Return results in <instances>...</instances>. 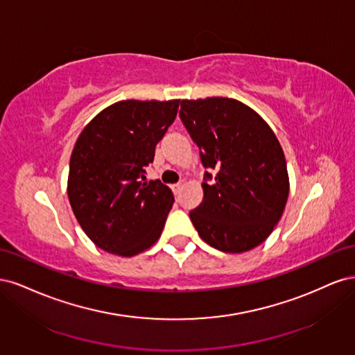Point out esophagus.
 <instances>
[{
	"label": "esophagus",
	"mask_w": 355,
	"mask_h": 355,
	"mask_svg": "<svg viewBox=\"0 0 355 355\" xmlns=\"http://www.w3.org/2000/svg\"><path fill=\"white\" fill-rule=\"evenodd\" d=\"M180 187H182L180 182H178V184H173V185H171V191H173V194H175V196H178V194H179Z\"/></svg>",
	"instance_id": "34e87169"
}]
</instances>
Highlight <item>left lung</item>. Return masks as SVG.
<instances>
[{
	"mask_svg": "<svg viewBox=\"0 0 355 355\" xmlns=\"http://www.w3.org/2000/svg\"><path fill=\"white\" fill-rule=\"evenodd\" d=\"M180 121L200 149L204 197L189 211L200 237L214 249L243 253L263 243L288 197L284 153L271 127L230 98L180 102Z\"/></svg>",
	"mask_w": 355,
	"mask_h": 355,
	"instance_id": "left-lung-1",
	"label": "left lung"
}]
</instances>
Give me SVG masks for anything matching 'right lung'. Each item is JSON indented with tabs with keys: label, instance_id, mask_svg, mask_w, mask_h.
Here are the masks:
<instances>
[{
	"label": "right lung",
	"instance_id": "add662e5",
	"mask_svg": "<svg viewBox=\"0 0 355 355\" xmlns=\"http://www.w3.org/2000/svg\"><path fill=\"white\" fill-rule=\"evenodd\" d=\"M179 102H116L78 136L68 197L83 231L99 249L135 256L159 239L175 197L163 182H146L145 175Z\"/></svg>",
	"mask_w": 355,
	"mask_h": 355
}]
</instances>
